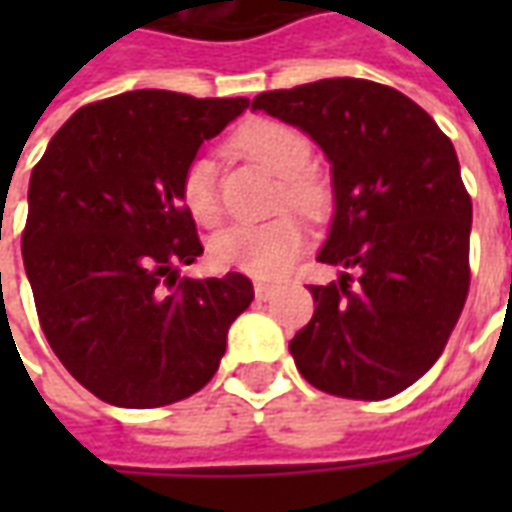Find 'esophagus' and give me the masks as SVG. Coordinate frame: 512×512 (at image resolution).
<instances>
[{
	"instance_id": "1",
	"label": "esophagus",
	"mask_w": 512,
	"mask_h": 512,
	"mask_svg": "<svg viewBox=\"0 0 512 512\" xmlns=\"http://www.w3.org/2000/svg\"><path fill=\"white\" fill-rule=\"evenodd\" d=\"M274 293H277V285H268V282H257L255 285V296L260 301L274 299Z\"/></svg>"
}]
</instances>
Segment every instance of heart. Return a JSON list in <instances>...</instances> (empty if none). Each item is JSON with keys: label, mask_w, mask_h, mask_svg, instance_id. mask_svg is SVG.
I'll return each mask as SVG.
<instances>
[{"label": "heart", "mask_w": 512, "mask_h": 512, "mask_svg": "<svg viewBox=\"0 0 512 512\" xmlns=\"http://www.w3.org/2000/svg\"><path fill=\"white\" fill-rule=\"evenodd\" d=\"M235 147L255 164L282 178V202L290 208L318 216L326 205L321 180L307 172L310 142L293 126L279 120H255L235 134ZM216 167L208 156L191 158L180 180V200L202 224L219 219V197L213 183ZM307 235L296 219H274L268 224H230L213 235L208 244L213 266L224 271H241L257 279H274L285 274L304 252Z\"/></svg>", "instance_id": "obj_1"}]
</instances>
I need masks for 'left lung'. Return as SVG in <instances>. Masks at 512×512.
<instances>
[{
	"mask_svg": "<svg viewBox=\"0 0 512 512\" xmlns=\"http://www.w3.org/2000/svg\"><path fill=\"white\" fill-rule=\"evenodd\" d=\"M252 109L326 153L334 216L318 260L359 274L310 285L315 315L290 340L299 373L351 400L403 392L436 365L469 293L472 200L455 147L408 95L367 79L271 90Z\"/></svg>",
	"mask_w": 512,
	"mask_h": 512,
	"instance_id": "1",
	"label": "left lung"
}]
</instances>
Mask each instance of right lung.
<instances>
[{
    "instance_id": "1",
    "label": "right lung",
    "mask_w": 512,
    "mask_h": 512,
    "mask_svg": "<svg viewBox=\"0 0 512 512\" xmlns=\"http://www.w3.org/2000/svg\"><path fill=\"white\" fill-rule=\"evenodd\" d=\"M246 106L131 90L82 106L32 169L21 255L40 326L104 403L158 408L200 392L255 299L238 271L175 277L202 255L183 172Z\"/></svg>"
}]
</instances>
